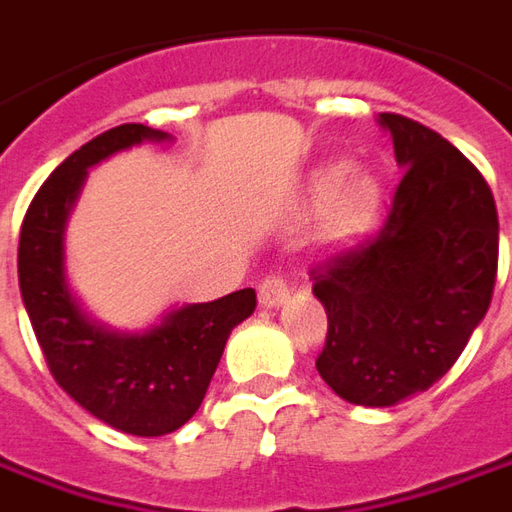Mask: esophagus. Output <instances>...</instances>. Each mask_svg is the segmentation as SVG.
<instances>
[{
	"mask_svg": "<svg viewBox=\"0 0 512 512\" xmlns=\"http://www.w3.org/2000/svg\"><path fill=\"white\" fill-rule=\"evenodd\" d=\"M257 296H260L263 307H280L288 299V282L277 274H268L266 280H260L257 285Z\"/></svg>",
	"mask_w": 512,
	"mask_h": 512,
	"instance_id": "1",
	"label": "esophagus"
}]
</instances>
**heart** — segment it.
Segmentation results:
<instances>
[{"label":"heart","instance_id":"heart-1","mask_svg":"<svg viewBox=\"0 0 512 512\" xmlns=\"http://www.w3.org/2000/svg\"><path fill=\"white\" fill-rule=\"evenodd\" d=\"M310 199L318 210V241L330 249H343L360 241L380 216L382 185L377 174L330 163L310 180Z\"/></svg>","mask_w":512,"mask_h":512}]
</instances>
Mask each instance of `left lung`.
<instances>
[{"mask_svg": "<svg viewBox=\"0 0 512 512\" xmlns=\"http://www.w3.org/2000/svg\"><path fill=\"white\" fill-rule=\"evenodd\" d=\"M405 177L377 235L327 257L321 380L352 405L391 407L455 366L491 305L499 216L474 163L438 132L380 113Z\"/></svg>", "mask_w": 512, "mask_h": 512, "instance_id": "8db88e82", "label": "left lung"}]
</instances>
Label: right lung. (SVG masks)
<instances>
[{"label":"right lung","instance_id":"right-lung-1","mask_svg":"<svg viewBox=\"0 0 512 512\" xmlns=\"http://www.w3.org/2000/svg\"><path fill=\"white\" fill-rule=\"evenodd\" d=\"M169 132L121 124L71 152L27 207L19 235V285L55 382L113 430L157 438L194 416L235 324L255 313L252 288L182 305L144 332L107 330L85 316L63 266V230L85 174L99 160Z\"/></svg>","mask_w":512,"mask_h":512}]
</instances>
